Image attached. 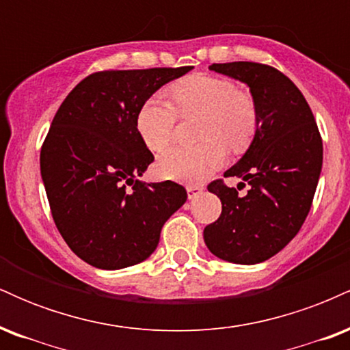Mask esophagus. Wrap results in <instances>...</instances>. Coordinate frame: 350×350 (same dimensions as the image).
I'll return each instance as SVG.
<instances>
[{
  "instance_id": "obj_1",
  "label": "esophagus",
  "mask_w": 350,
  "mask_h": 350,
  "mask_svg": "<svg viewBox=\"0 0 350 350\" xmlns=\"http://www.w3.org/2000/svg\"><path fill=\"white\" fill-rule=\"evenodd\" d=\"M186 189H187V198L189 199H196L199 194H202V187L198 186V184H189Z\"/></svg>"
}]
</instances>
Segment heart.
I'll return each mask as SVG.
<instances>
[{
    "label": "heart",
    "mask_w": 350,
    "mask_h": 350,
    "mask_svg": "<svg viewBox=\"0 0 350 350\" xmlns=\"http://www.w3.org/2000/svg\"><path fill=\"white\" fill-rule=\"evenodd\" d=\"M171 103L159 97L146 98L136 113V130L152 152H163L174 139L179 115L200 118L199 144L174 148L159 161V171L180 183H202L219 171L232 152L250 148L258 130V110L248 92L240 90L230 79L194 74L171 87Z\"/></svg>",
    "instance_id": "obj_1"
}]
</instances>
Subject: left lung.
Masks as SVG:
<instances>
[{
	"instance_id": "obj_1",
	"label": "left lung",
	"mask_w": 350,
	"mask_h": 350,
	"mask_svg": "<svg viewBox=\"0 0 350 350\" xmlns=\"http://www.w3.org/2000/svg\"><path fill=\"white\" fill-rule=\"evenodd\" d=\"M212 70L242 80L258 110V130L248 151L226 178L250 184L245 196L215 179L222 214L204 228L207 248L232 263L271 258L299 232L311 208L321 167L323 138L299 88L283 72L260 62L212 64Z\"/></svg>"
}]
</instances>
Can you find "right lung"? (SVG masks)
I'll use <instances>...</instances> for the list:
<instances>
[{
	"mask_svg": "<svg viewBox=\"0 0 350 350\" xmlns=\"http://www.w3.org/2000/svg\"><path fill=\"white\" fill-rule=\"evenodd\" d=\"M191 69L94 72L52 120L41 148L51 214L70 250L92 267L118 270L146 260L164 222L186 202L178 183L138 179L154 156L136 130V113L159 87Z\"/></svg>",
	"mask_w": 350,
	"mask_h": 350,
	"instance_id": "right-lung-1",
	"label": "right lung"
}]
</instances>
